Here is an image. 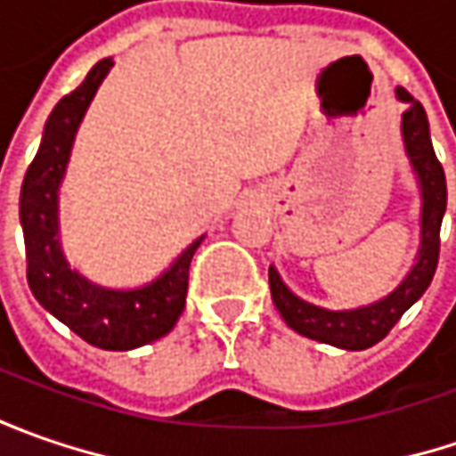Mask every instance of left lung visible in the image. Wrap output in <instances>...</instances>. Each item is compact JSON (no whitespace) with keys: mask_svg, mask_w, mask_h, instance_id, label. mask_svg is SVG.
<instances>
[{"mask_svg":"<svg viewBox=\"0 0 456 456\" xmlns=\"http://www.w3.org/2000/svg\"><path fill=\"white\" fill-rule=\"evenodd\" d=\"M395 96L401 101H409V109L403 111V144L406 154L411 159L413 169L419 175L421 184V248H419V261L409 276L401 281V287L380 299L376 305L350 309V312H330L322 306L306 305L299 297H294L284 281L279 279L276 269H269V287H272V299L284 322L289 324L294 332L305 335L309 340L327 342L345 350H365L380 342L394 327L403 312L429 289L436 264H439V231H442V218L447 210V180H444V167L436 159L429 136V118L424 106L406 91L395 88Z\"/></svg>","mask_w":456,"mask_h":456,"instance_id":"obj_1","label":"left lung"}]
</instances>
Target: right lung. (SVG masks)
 Masks as SVG:
<instances>
[{
	"label": "right lung",
	"instance_id": "1",
	"mask_svg": "<svg viewBox=\"0 0 456 456\" xmlns=\"http://www.w3.org/2000/svg\"><path fill=\"white\" fill-rule=\"evenodd\" d=\"M111 65V58L96 62L78 88L62 96L53 109L45 124L40 150L27 167L20 192V223L25 233L27 284L35 299L88 345L101 350H132L159 340L180 320L190 261L202 238L157 281L132 291L96 287L73 272L62 258L58 240V187L80 118Z\"/></svg>",
	"mask_w": 456,
	"mask_h": 456
}]
</instances>
